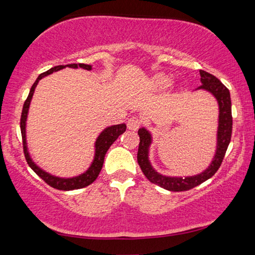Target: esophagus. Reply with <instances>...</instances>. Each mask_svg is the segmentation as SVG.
Returning <instances> with one entry per match:
<instances>
[{
  "label": "esophagus",
  "instance_id": "esophagus-1",
  "mask_svg": "<svg viewBox=\"0 0 255 255\" xmlns=\"http://www.w3.org/2000/svg\"><path fill=\"white\" fill-rule=\"evenodd\" d=\"M140 125H141V122L138 117L129 118L127 122V127L130 129V130H137V129L140 127Z\"/></svg>",
  "mask_w": 255,
  "mask_h": 255
}]
</instances>
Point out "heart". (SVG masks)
<instances>
[{
    "label": "heart",
    "instance_id": "heart-1",
    "mask_svg": "<svg viewBox=\"0 0 255 255\" xmlns=\"http://www.w3.org/2000/svg\"><path fill=\"white\" fill-rule=\"evenodd\" d=\"M155 82H156V84L158 86H161V88H165V86H167V84H169V80L163 75L157 76L156 79H155Z\"/></svg>",
    "mask_w": 255,
    "mask_h": 255
}]
</instances>
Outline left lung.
Listing matches in <instances>:
<instances>
[{
  "label": "left lung",
  "mask_w": 255,
  "mask_h": 255,
  "mask_svg": "<svg viewBox=\"0 0 255 255\" xmlns=\"http://www.w3.org/2000/svg\"><path fill=\"white\" fill-rule=\"evenodd\" d=\"M201 85L198 89H204L213 93L217 99L219 105V126L217 132V150L211 162L210 166L202 173L188 176V178H170L157 173L148 161V147L152 141L150 133L145 128H140L138 130L139 135V146L137 152V162L144 175L149 180V182L158 185L163 189L170 191H187L197 185L201 184L208 179H210L222 165V162L225 156L228 145H230L233 128V117H232V101L230 96V90L224 85L217 77L208 72L200 71Z\"/></svg>",
  "instance_id": "8db88e82"
}]
</instances>
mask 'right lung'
Here are the masks:
<instances>
[{
	"mask_svg": "<svg viewBox=\"0 0 255 255\" xmlns=\"http://www.w3.org/2000/svg\"><path fill=\"white\" fill-rule=\"evenodd\" d=\"M73 67V68H84V70L90 71L92 68L91 65H86V64H68V65H59V66H55L53 68H50L45 73H41V74L37 77L36 82H34L33 85L30 89L29 96L27 98V100L24 101V105L22 108V114H21V119H20V127H21V135H22V144H23V153H24V157L25 161H27L28 165L31 167L33 170L34 173H36L38 176L45 181L47 184H49L50 187H53L54 189L57 190H64V191H70V190H75V189H82L84 187H88V185L91 184L94 180L98 178L99 173L102 169L103 165V161H105V155L108 152L110 146L115 143V140L117 138L126 131V125L125 124H120V125H115V126L108 127L103 130L100 136L98 137V139L96 141V156H94V161L92 163V165L90 169L85 172V173L81 174L76 178H72V179H62V178H56V176H53L47 173V172L42 171L39 169L36 164L32 162V159L30 158L28 149H27V143H25V120H27V116H28V110H29V106H30V101H31V98L33 96L34 92V88H36L38 82L41 80L42 77L46 75H49L51 73H54L56 71L62 70L64 67Z\"/></svg>",
	"mask_w": 255,
	"mask_h": 255,
	"instance_id": "obj_1",
	"label": "right lung"
}]
</instances>
